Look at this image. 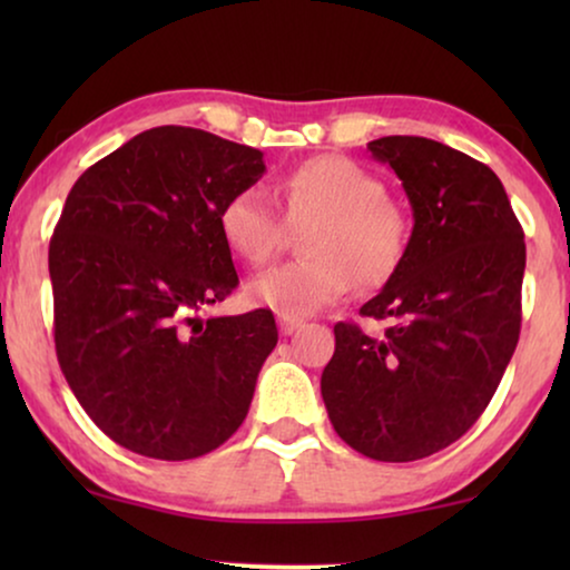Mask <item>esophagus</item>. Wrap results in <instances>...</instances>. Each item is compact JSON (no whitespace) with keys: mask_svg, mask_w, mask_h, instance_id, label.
<instances>
[{"mask_svg":"<svg viewBox=\"0 0 570 570\" xmlns=\"http://www.w3.org/2000/svg\"><path fill=\"white\" fill-rule=\"evenodd\" d=\"M301 318H291V316H277V326H279V332L285 334V337H291V334L295 332V330H301Z\"/></svg>","mask_w":570,"mask_h":570,"instance_id":"obj_1","label":"esophagus"}]
</instances>
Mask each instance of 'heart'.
<instances>
[{"instance_id":"obj_1","label":"heart","mask_w":570,"mask_h":570,"mask_svg":"<svg viewBox=\"0 0 570 570\" xmlns=\"http://www.w3.org/2000/svg\"><path fill=\"white\" fill-rule=\"evenodd\" d=\"M285 219L303 228L306 259L262 272L248 283V298L279 316H311L350 295L355 283L379 287L407 252V220L386 186L368 170L337 155L311 158L277 181ZM223 244L238 259L264 264L283 248L287 224L267 191L246 186L217 213Z\"/></svg>"}]
</instances>
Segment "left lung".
<instances>
[{"mask_svg": "<svg viewBox=\"0 0 570 570\" xmlns=\"http://www.w3.org/2000/svg\"><path fill=\"white\" fill-rule=\"evenodd\" d=\"M412 207L404 259L363 316L340 322L322 396L334 431L376 462H415L446 449L493 400L521 330L524 230L485 163L425 137L368 142Z\"/></svg>", "mask_w": 570, "mask_h": 570, "instance_id": "8db88e82", "label": "left lung"}]
</instances>
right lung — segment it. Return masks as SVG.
Wrapping results in <instances>:
<instances>
[{"instance_id": "1", "label": "right lung", "mask_w": 570, "mask_h": 570, "mask_svg": "<svg viewBox=\"0 0 570 570\" xmlns=\"http://www.w3.org/2000/svg\"><path fill=\"white\" fill-rule=\"evenodd\" d=\"M264 170L254 147L155 127L69 191L49 246L57 357L92 423L135 454L197 459L244 423L275 316L199 311L238 287L217 213Z\"/></svg>"}]
</instances>
